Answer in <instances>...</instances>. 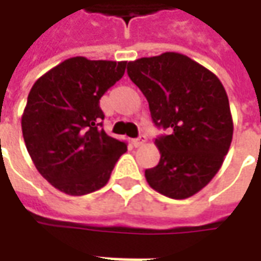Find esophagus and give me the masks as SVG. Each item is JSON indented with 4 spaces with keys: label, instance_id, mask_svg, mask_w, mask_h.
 <instances>
[{
    "label": "esophagus",
    "instance_id": "esophagus-1",
    "mask_svg": "<svg viewBox=\"0 0 261 261\" xmlns=\"http://www.w3.org/2000/svg\"><path fill=\"white\" fill-rule=\"evenodd\" d=\"M146 141V136L145 135H141L139 138H136V139H132V145L138 148V146H141L144 142Z\"/></svg>",
    "mask_w": 261,
    "mask_h": 261
}]
</instances>
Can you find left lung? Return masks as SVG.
Returning <instances> with one entry per match:
<instances>
[{
  "label": "left lung",
  "instance_id": "obj_1",
  "mask_svg": "<svg viewBox=\"0 0 261 261\" xmlns=\"http://www.w3.org/2000/svg\"><path fill=\"white\" fill-rule=\"evenodd\" d=\"M127 75L146 97L154 125L168 130L155 139L161 158L145 170L148 185L171 199L196 195L218 173L232 141L222 83L175 52L132 61Z\"/></svg>",
  "mask_w": 261,
  "mask_h": 261
}]
</instances>
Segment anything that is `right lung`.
Returning <instances> with one entry per match:
<instances>
[{
	"label": "right lung",
	"instance_id": "obj_1",
	"mask_svg": "<svg viewBox=\"0 0 261 261\" xmlns=\"http://www.w3.org/2000/svg\"><path fill=\"white\" fill-rule=\"evenodd\" d=\"M126 62L69 58L36 81L21 117V130L36 168L58 190L83 196L107 185L125 154V142L105 132L100 98Z\"/></svg>",
	"mask_w": 261,
	"mask_h": 261
}]
</instances>
